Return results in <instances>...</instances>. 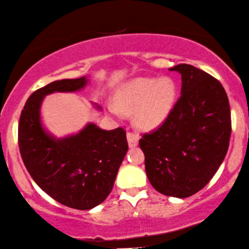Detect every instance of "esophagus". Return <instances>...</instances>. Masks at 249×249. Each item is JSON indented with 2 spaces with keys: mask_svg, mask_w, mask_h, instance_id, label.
<instances>
[{
  "mask_svg": "<svg viewBox=\"0 0 249 249\" xmlns=\"http://www.w3.org/2000/svg\"><path fill=\"white\" fill-rule=\"evenodd\" d=\"M126 137H127L128 146L130 147L138 146V143H139V137H138L137 134L133 133V132H127Z\"/></svg>",
  "mask_w": 249,
  "mask_h": 249,
  "instance_id": "1",
  "label": "esophagus"
}]
</instances>
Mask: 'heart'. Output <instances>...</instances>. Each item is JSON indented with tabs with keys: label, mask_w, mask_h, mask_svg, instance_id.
I'll return each mask as SVG.
<instances>
[{
	"label": "heart",
	"mask_w": 249,
	"mask_h": 249,
	"mask_svg": "<svg viewBox=\"0 0 249 249\" xmlns=\"http://www.w3.org/2000/svg\"><path fill=\"white\" fill-rule=\"evenodd\" d=\"M176 93L174 81L169 78H135L118 88L114 105H109L108 109L114 116H118L119 111L134 112L135 125L143 131H152L168 118Z\"/></svg>",
	"instance_id": "heart-1"
}]
</instances>
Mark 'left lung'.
Segmentation results:
<instances>
[{"label":"left lung","instance_id":"left-lung-1","mask_svg":"<svg viewBox=\"0 0 249 249\" xmlns=\"http://www.w3.org/2000/svg\"><path fill=\"white\" fill-rule=\"evenodd\" d=\"M181 74V95L164 123L139 140L150 184L160 193L188 197L206 186L221 166L231 137V111L222 84L190 64Z\"/></svg>","mask_w":249,"mask_h":249}]
</instances>
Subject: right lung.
<instances>
[{"mask_svg":"<svg viewBox=\"0 0 249 249\" xmlns=\"http://www.w3.org/2000/svg\"><path fill=\"white\" fill-rule=\"evenodd\" d=\"M86 77L56 80L28 97L18 125V143L28 174L57 202L88 210L107 199L128 149L123 127L101 130L89 123L78 134L56 139L40 119L43 97L54 92H75ZM100 109V107H97Z\"/></svg>","mask_w":249,"mask_h":249,"instance_id":"add662e5","label":"right lung"}]
</instances>
